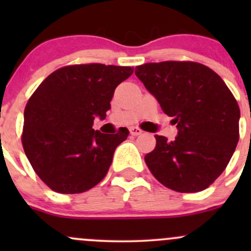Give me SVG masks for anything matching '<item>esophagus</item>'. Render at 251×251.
Wrapping results in <instances>:
<instances>
[{
    "label": "esophagus",
    "mask_w": 251,
    "mask_h": 251,
    "mask_svg": "<svg viewBox=\"0 0 251 251\" xmlns=\"http://www.w3.org/2000/svg\"><path fill=\"white\" fill-rule=\"evenodd\" d=\"M142 132H143V131H142L140 127H135V126H133V127L130 128V133L132 136H140Z\"/></svg>",
    "instance_id": "obj_1"
}]
</instances>
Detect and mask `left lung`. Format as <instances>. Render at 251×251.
Masks as SVG:
<instances>
[{"mask_svg": "<svg viewBox=\"0 0 251 251\" xmlns=\"http://www.w3.org/2000/svg\"><path fill=\"white\" fill-rule=\"evenodd\" d=\"M135 74L178 130L174 141L155 135L147 166L173 191H204L224 173L239 140L234 96L214 70L197 62L146 63Z\"/></svg>", "mask_w": 251, "mask_h": 251, "instance_id": "left-lung-1", "label": "left lung"}]
</instances>
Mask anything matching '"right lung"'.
<instances>
[{"label":"right lung","mask_w":251,"mask_h":251,"mask_svg":"<svg viewBox=\"0 0 251 251\" xmlns=\"http://www.w3.org/2000/svg\"><path fill=\"white\" fill-rule=\"evenodd\" d=\"M132 73L131 67L100 63L67 65L48 75L29 98L23 148L52 191L82 193L104 178L128 130L104 135L93 130V120L107 116L116 86Z\"/></svg>","instance_id":"1"}]
</instances>
